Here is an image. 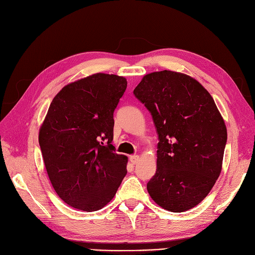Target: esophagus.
<instances>
[{
  "label": "esophagus",
  "instance_id": "1",
  "mask_svg": "<svg viewBox=\"0 0 255 255\" xmlns=\"http://www.w3.org/2000/svg\"><path fill=\"white\" fill-rule=\"evenodd\" d=\"M129 160H130V163L136 165L138 163V160H139V155H130Z\"/></svg>",
  "mask_w": 255,
  "mask_h": 255
}]
</instances>
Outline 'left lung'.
Segmentation results:
<instances>
[{"label": "left lung", "instance_id": "8db88e82", "mask_svg": "<svg viewBox=\"0 0 255 255\" xmlns=\"http://www.w3.org/2000/svg\"><path fill=\"white\" fill-rule=\"evenodd\" d=\"M133 94L150 112L158 135L149 195L169 212L190 210L221 172L228 135L214 99L195 79L169 70L144 75Z\"/></svg>", "mask_w": 255, "mask_h": 255}]
</instances>
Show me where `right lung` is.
<instances>
[{
  "label": "right lung",
  "mask_w": 255,
  "mask_h": 255,
  "mask_svg": "<svg viewBox=\"0 0 255 255\" xmlns=\"http://www.w3.org/2000/svg\"><path fill=\"white\" fill-rule=\"evenodd\" d=\"M128 82L97 73L65 86L53 99L39 130L45 169L59 198L78 210H101L127 174L116 153L114 112Z\"/></svg>",
  "instance_id": "right-lung-1"
}]
</instances>
